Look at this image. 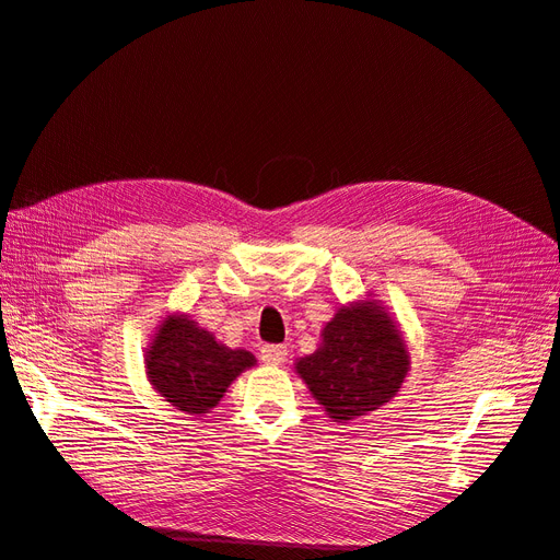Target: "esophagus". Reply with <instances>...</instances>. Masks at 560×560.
<instances>
[{
  "mask_svg": "<svg viewBox=\"0 0 560 560\" xmlns=\"http://www.w3.org/2000/svg\"><path fill=\"white\" fill-rule=\"evenodd\" d=\"M285 355H289V348L285 346H265L259 350V360L267 362V365H283Z\"/></svg>",
  "mask_w": 560,
  "mask_h": 560,
  "instance_id": "34e87169",
  "label": "esophagus"
}]
</instances>
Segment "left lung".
<instances>
[{
  "label": "left lung",
  "instance_id": "8db88e82",
  "mask_svg": "<svg viewBox=\"0 0 560 560\" xmlns=\"http://www.w3.org/2000/svg\"><path fill=\"white\" fill-rule=\"evenodd\" d=\"M410 350L398 322L374 301H353L324 324L319 348L295 372L334 422L348 424L392 400L406 382Z\"/></svg>",
  "mask_w": 560,
  "mask_h": 560
}]
</instances>
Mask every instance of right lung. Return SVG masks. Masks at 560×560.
Returning a JSON list of instances; mask_svg holds the SVG:
<instances>
[{"label": "right lung", "mask_w": 560, "mask_h": 560, "mask_svg": "<svg viewBox=\"0 0 560 560\" xmlns=\"http://www.w3.org/2000/svg\"><path fill=\"white\" fill-rule=\"evenodd\" d=\"M257 365L245 348H229L198 327L186 312L162 319L145 350V374L166 402L180 412H212L238 374Z\"/></svg>", "instance_id": "right-lung-1"}]
</instances>
